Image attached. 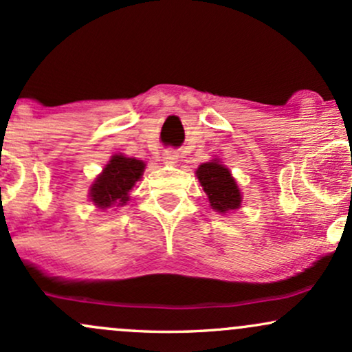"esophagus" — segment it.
Instances as JSON below:
<instances>
[{
  "label": "esophagus",
  "mask_w": 352,
  "mask_h": 352,
  "mask_svg": "<svg viewBox=\"0 0 352 352\" xmlns=\"http://www.w3.org/2000/svg\"><path fill=\"white\" fill-rule=\"evenodd\" d=\"M162 159L165 164L173 165L177 162V159H179V155H177V152L172 151V148H167V151H164V153H162Z\"/></svg>",
  "instance_id": "obj_1"
}]
</instances>
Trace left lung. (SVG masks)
<instances>
[{"instance_id": "obj_1", "label": "left lung", "mask_w": 352, "mask_h": 352, "mask_svg": "<svg viewBox=\"0 0 352 352\" xmlns=\"http://www.w3.org/2000/svg\"><path fill=\"white\" fill-rule=\"evenodd\" d=\"M197 177H199L205 193L208 195L210 207L215 212L225 215L230 210L240 208V188H238L235 179L225 165H221L218 160L201 164L197 168Z\"/></svg>"}]
</instances>
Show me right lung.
<instances>
[{
    "label": "right lung",
    "mask_w": 352,
    "mask_h": 352,
    "mask_svg": "<svg viewBox=\"0 0 352 352\" xmlns=\"http://www.w3.org/2000/svg\"><path fill=\"white\" fill-rule=\"evenodd\" d=\"M145 168L142 160L132 157L112 155L104 170L99 173L98 179L91 185L89 197L91 201L99 208L124 207L127 204L129 192L140 180Z\"/></svg>",
    "instance_id": "1"
}]
</instances>
